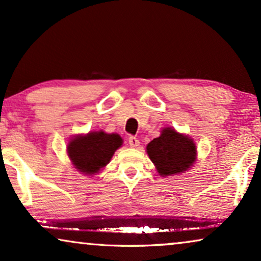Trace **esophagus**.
<instances>
[{
	"label": "esophagus",
	"mask_w": 261,
	"mask_h": 261,
	"mask_svg": "<svg viewBox=\"0 0 261 261\" xmlns=\"http://www.w3.org/2000/svg\"><path fill=\"white\" fill-rule=\"evenodd\" d=\"M128 144H129L130 147H138L139 144H140V141H139L138 138H135L132 135V137L128 138Z\"/></svg>",
	"instance_id": "esophagus-1"
}]
</instances>
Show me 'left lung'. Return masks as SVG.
Listing matches in <instances>:
<instances>
[{
  "mask_svg": "<svg viewBox=\"0 0 261 261\" xmlns=\"http://www.w3.org/2000/svg\"><path fill=\"white\" fill-rule=\"evenodd\" d=\"M147 154L162 176L187 171L196 159L195 142L172 128H165L159 138L147 145Z\"/></svg>",
  "mask_w": 261,
  "mask_h": 261,
  "instance_id": "8db88e82",
  "label": "left lung"
}]
</instances>
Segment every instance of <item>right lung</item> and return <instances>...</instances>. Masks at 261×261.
I'll return each instance as SVG.
<instances>
[{"instance_id": "right-lung-1", "label": "right lung", "mask_w": 261, "mask_h": 261, "mask_svg": "<svg viewBox=\"0 0 261 261\" xmlns=\"http://www.w3.org/2000/svg\"><path fill=\"white\" fill-rule=\"evenodd\" d=\"M122 145L117 134L92 132L73 138L67 146V153L78 171L92 174L103 169L112 159L114 152Z\"/></svg>"}]
</instances>
